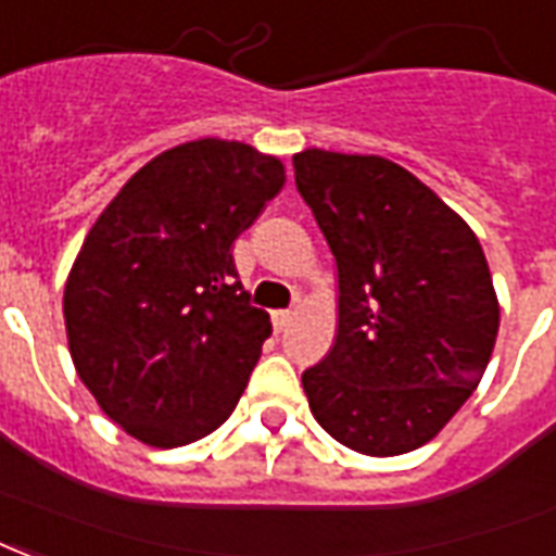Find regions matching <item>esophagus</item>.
<instances>
[{
  "mask_svg": "<svg viewBox=\"0 0 556 556\" xmlns=\"http://www.w3.org/2000/svg\"><path fill=\"white\" fill-rule=\"evenodd\" d=\"M270 320H274V330H277V332L289 330V324L294 320V312L279 309V312H274V315H270Z\"/></svg>",
  "mask_w": 556,
  "mask_h": 556,
  "instance_id": "1",
  "label": "esophagus"
}]
</instances>
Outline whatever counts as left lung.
Wrapping results in <instances>:
<instances>
[{"label": "left lung", "instance_id": "1", "mask_svg": "<svg viewBox=\"0 0 556 556\" xmlns=\"http://www.w3.org/2000/svg\"><path fill=\"white\" fill-rule=\"evenodd\" d=\"M294 182L339 270V330L303 371L327 433L368 456L427 445L466 404L501 306L471 226L382 155L303 150Z\"/></svg>", "mask_w": 556, "mask_h": 556}]
</instances>
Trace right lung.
<instances>
[{"mask_svg":"<svg viewBox=\"0 0 556 556\" xmlns=\"http://www.w3.org/2000/svg\"><path fill=\"white\" fill-rule=\"evenodd\" d=\"M282 185L277 155L200 138L143 164L90 226L64 286L70 356L143 445L203 439L244 394L270 318L250 306L232 244Z\"/></svg>","mask_w":556,"mask_h":556,"instance_id":"obj_1","label":"right lung"}]
</instances>
